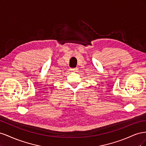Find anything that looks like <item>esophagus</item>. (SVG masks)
Segmentation results:
<instances>
[{
    "label": "esophagus",
    "instance_id": "obj_1",
    "mask_svg": "<svg viewBox=\"0 0 146 146\" xmlns=\"http://www.w3.org/2000/svg\"><path fill=\"white\" fill-rule=\"evenodd\" d=\"M70 70H71L72 71H74V72H76L77 70H78V68H72V69H70Z\"/></svg>",
    "mask_w": 146,
    "mask_h": 146
}]
</instances>
